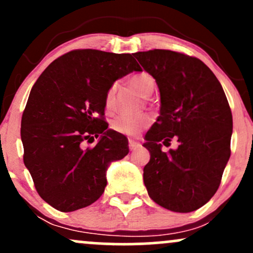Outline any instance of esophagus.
<instances>
[{"label": "esophagus", "instance_id": "34e87169", "mask_svg": "<svg viewBox=\"0 0 253 253\" xmlns=\"http://www.w3.org/2000/svg\"><path fill=\"white\" fill-rule=\"evenodd\" d=\"M128 146H129V150L130 151H135V150H138L139 147L141 146V145H140V143H138V141L132 140V139H130L129 143H128Z\"/></svg>", "mask_w": 253, "mask_h": 253}]
</instances>
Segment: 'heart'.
<instances>
[{"instance_id":"b5f03b06","label":"heart","mask_w":253,"mask_h":253,"mask_svg":"<svg viewBox=\"0 0 253 253\" xmlns=\"http://www.w3.org/2000/svg\"><path fill=\"white\" fill-rule=\"evenodd\" d=\"M129 83L143 95L144 97H149L155 90V80L147 72H141V74L135 75L129 80ZM117 85H112L107 91L106 97H104V104L106 108L109 109L112 107L113 97H114ZM152 123V118L147 114L139 115V117H119L113 121V129L119 133L127 135H136L144 128L149 127Z\"/></svg>"}]
</instances>
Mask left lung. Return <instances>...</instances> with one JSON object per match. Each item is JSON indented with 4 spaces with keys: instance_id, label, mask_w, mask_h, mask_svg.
<instances>
[{
    "instance_id": "left-lung-1",
    "label": "left lung",
    "mask_w": 253,
    "mask_h": 253,
    "mask_svg": "<svg viewBox=\"0 0 253 253\" xmlns=\"http://www.w3.org/2000/svg\"><path fill=\"white\" fill-rule=\"evenodd\" d=\"M156 80L161 115L145 135L150 162L144 183L156 203L177 213L199 210L213 197L231 156L233 128L225 91L195 57L170 50L133 54ZM173 136L179 147L161 151Z\"/></svg>"
}]
</instances>
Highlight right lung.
<instances>
[{
    "label": "right lung",
    "mask_w": 253,
    "mask_h": 253,
    "mask_svg": "<svg viewBox=\"0 0 253 253\" xmlns=\"http://www.w3.org/2000/svg\"><path fill=\"white\" fill-rule=\"evenodd\" d=\"M140 70L129 53L74 50L34 83L21 119L24 163L38 194L53 208L81 210L103 194L109 164L129 151L126 136L103 120L104 97L115 81ZM94 137L99 143L83 149Z\"/></svg>",
    "instance_id": "right-lung-1"
}]
</instances>
